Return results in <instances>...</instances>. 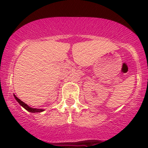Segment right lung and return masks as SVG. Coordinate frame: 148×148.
<instances>
[{"mask_svg":"<svg viewBox=\"0 0 148 148\" xmlns=\"http://www.w3.org/2000/svg\"><path fill=\"white\" fill-rule=\"evenodd\" d=\"M14 96H15V99H16L17 101H18V102L19 103V104H20L21 105L22 107L24 108V109L27 110V111H29V112H30V113H40V112H43V111H44V110L43 109H37V108H30V107H29L27 104H25L24 102H23L21 100H20V99H18V97H16V95H14Z\"/></svg>","mask_w":148,"mask_h":148,"instance_id":"obj_1","label":"right lung"}]
</instances>
